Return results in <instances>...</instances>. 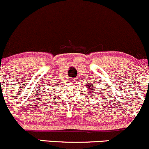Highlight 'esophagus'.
Masks as SVG:
<instances>
[{
	"mask_svg": "<svg viewBox=\"0 0 149 149\" xmlns=\"http://www.w3.org/2000/svg\"><path fill=\"white\" fill-rule=\"evenodd\" d=\"M70 81H71V82H75V81H76V79H70Z\"/></svg>",
	"mask_w": 149,
	"mask_h": 149,
	"instance_id": "1",
	"label": "esophagus"
}]
</instances>
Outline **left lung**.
<instances>
[{"label": "left lung", "instance_id": "1", "mask_svg": "<svg viewBox=\"0 0 149 149\" xmlns=\"http://www.w3.org/2000/svg\"><path fill=\"white\" fill-rule=\"evenodd\" d=\"M89 84V86H88V88H89V87H90V86H92V84ZM97 92H98V93H100V91H97Z\"/></svg>", "mask_w": 149, "mask_h": 149}]
</instances>
